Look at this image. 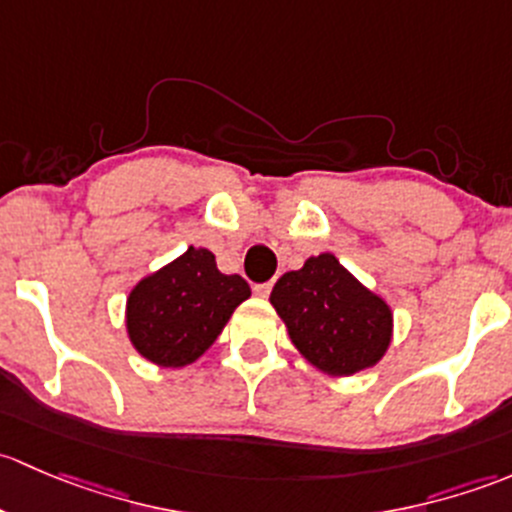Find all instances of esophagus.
Returning a JSON list of instances; mask_svg holds the SVG:
<instances>
[{"label": "esophagus", "instance_id": "34e87169", "mask_svg": "<svg viewBox=\"0 0 512 512\" xmlns=\"http://www.w3.org/2000/svg\"><path fill=\"white\" fill-rule=\"evenodd\" d=\"M271 288H273L271 281H268V283H256L254 293L261 295V298H268V293H271Z\"/></svg>", "mask_w": 512, "mask_h": 512}]
</instances>
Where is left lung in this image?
I'll list each match as a JSON object with an SVG mask.
<instances>
[{
  "instance_id": "1",
  "label": "left lung",
  "mask_w": 512,
  "mask_h": 512,
  "mask_svg": "<svg viewBox=\"0 0 512 512\" xmlns=\"http://www.w3.org/2000/svg\"><path fill=\"white\" fill-rule=\"evenodd\" d=\"M293 345L328 374H355L372 367L392 340V313L333 254L288 271L271 291Z\"/></svg>"
}]
</instances>
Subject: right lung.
<instances>
[{
    "instance_id": "add662e5",
    "label": "right lung",
    "mask_w": 512,
    "mask_h": 512,
    "mask_svg": "<svg viewBox=\"0 0 512 512\" xmlns=\"http://www.w3.org/2000/svg\"><path fill=\"white\" fill-rule=\"evenodd\" d=\"M251 295L241 276H226L214 254L189 246L170 266L142 278L128 298V335L142 357L184 367L212 347L234 308Z\"/></svg>"
}]
</instances>
